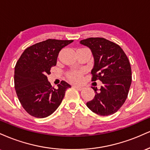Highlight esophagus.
Returning a JSON list of instances; mask_svg holds the SVG:
<instances>
[{"label":"esophagus","mask_w":150,"mask_h":150,"mask_svg":"<svg viewBox=\"0 0 150 150\" xmlns=\"http://www.w3.org/2000/svg\"><path fill=\"white\" fill-rule=\"evenodd\" d=\"M73 87H75V89H77V90H80V91L82 90V89H84V87H81V86H77V85H75V86H73Z\"/></svg>","instance_id":"1"}]
</instances>
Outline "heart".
Segmentation results:
<instances>
[{"instance_id": "obj_1", "label": "heart", "mask_w": 150, "mask_h": 150, "mask_svg": "<svg viewBox=\"0 0 150 150\" xmlns=\"http://www.w3.org/2000/svg\"><path fill=\"white\" fill-rule=\"evenodd\" d=\"M82 72H72L68 74V77L70 81L74 83H78L82 80Z\"/></svg>"}]
</instances>
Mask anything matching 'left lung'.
<instances>
[{"label": "left lung", "mask_w": 150, "mask_h": 150, "mask_svg": "<svg viewBox=\"0 0 150 150\" xmlns=\"http://www.w3.org/2000/svg\"><path fill=\"white\" fill-rule=\"evenodd\" d=\"M80 43L90 49L94 57L92 80L103 83L99 89L92 87L95 96L87 106L100 116L113 114L124 104L131 85L128 58L118 44L104 38L91 37Z\"/></svg>", "instance_id": "8db88e82"}]
</instances>
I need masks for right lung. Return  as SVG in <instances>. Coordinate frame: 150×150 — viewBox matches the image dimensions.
Masks as SVG:
<instances>
[{"label": "right lung", "mask_w": 150, "mask_h": 150, "mask_svg": "<svg viewBox=\"0 0 150 150\" xmlns=\"http://www.w3.org/2000/svg\"><path fill=\"white\" fill-rule=\"evenodd\" d=\"M73 40L47 39L27 48L15 67L14 82L18 99L29 114L46 118L57 109L66 89L65 81L52 87L48 81L51 67L55 66L61 50Z\"/></svg>", "instance_id": "obj_1"}]
</instances>
